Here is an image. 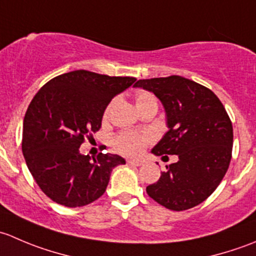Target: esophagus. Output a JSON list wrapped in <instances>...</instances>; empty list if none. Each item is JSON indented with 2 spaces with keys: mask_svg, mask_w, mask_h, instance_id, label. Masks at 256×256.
Returning a JSON list of instances; mask_svg holds the SVG:
<instances>
[{
  "mask_svg": "<svg viewBox=\"0 0 256 256\" xmlns=\"http://www.w3.org/2000/svg\"><path fill=\"white\" fill-rule=\"evenodd\" d=\"M128 164H130V166H141V164H142V162L135 161V160H128Z\"/></svg>",
  "mask_w": 256,
  "mask_h": 256,
  "instance_id": "34e87169",
  "label": "esophagus"
}]
</instances>
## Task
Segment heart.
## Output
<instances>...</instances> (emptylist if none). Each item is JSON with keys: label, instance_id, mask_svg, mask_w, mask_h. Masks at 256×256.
I'll use <instances>...</instances> for the list:
<instances>
[{"label": "heart", "instance_id": "heart-1", "mask_svg": "<svg viewBox=\"0 0 256 256\" xmlns=\"http://www.w3.org/2000/svg\"><path fill=\"white\" fill-rule=\"evenodd\" d=\"M115 104V102H112L109 106L105 110V118H108L110 114V110ZM135 105L136 109L138 112L147 109L151 106H157V100L154 96V94L148 92H141L136 95L135 98ZM151 141V138L148 135H142V134L138 132H121L115 136L114 138V146L118 150L120 154H125V156H138L142 154L144 148L146 144Z\"/></svg>", "mask_w": 256, "mask_h": 256}]
</instances>
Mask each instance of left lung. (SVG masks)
Returning a JSON list of instances; mask_svg holds the SVG:
<instances>
[{
	"label": "left lung",
	"instance_id": "obj_1",
	"mask_svg": "<svg viewBox=\"0 0 256 256\" xmlns=\"http://www.w3.org/2000/svg\"><path fill=\"white\" fill-rule=\"evenodd\" d=\"M134 86L154 92L166 112L168 131L151 152L178 156L156 183L147 186V194L171 210L196 207L228 171L233 148L228 114L212 90L180 76L141 79Z\"/></svg>",
	"mask_w": 256,
	"mask_h": 256
}]
</instances>
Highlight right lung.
Segmentation results:
<instances>
[{"instance_id": "obj_1", "label": "right lung", "mask_w": 256, "mask_h": 256, "mask_svg": "<svg viewBox=\"0 0 256 256\" xmlns=\"http://www.w3.org/2000/svg\"><path fill=\"white\" fill-rule=\"evenodd\" d=\"M136 82L74 70L49 80L34 95L23 120L22 152L28 170L47 197L69 208L82 207L104 194L118 154L96 158L82 154L85 136L102 128L112 98Z\"/></svg>"}]
</instances>
